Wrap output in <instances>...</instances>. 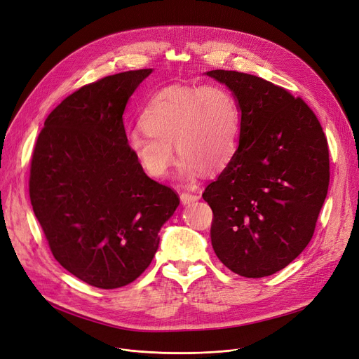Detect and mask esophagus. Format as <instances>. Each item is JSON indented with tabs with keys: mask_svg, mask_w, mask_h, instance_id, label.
<instances>
[{
	"mask_svg": "<svg viewBox=\"0 0 359 359\" xmlns=\"http://www.w3.org/2000/svg\"><path fill=\"white\" fill-rule=\"evenodd\" d=\"M198 199H199L198 195H194V194H189V192L180 195V202H182V205H191V203L196 202Z\"/></svg>",
	"mask_w": 359,
	"mask_h": 359,
	"instance_id": "1",
	"label": "esophagus"
}]
</instances>
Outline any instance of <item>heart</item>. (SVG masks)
I'll list each match as a JSON object with an SVG mask.
<instances>
[{
  "mask_svg": "<svg viewBox=\"0 0 359 359\" xmlns=\"http://www.w3.org/2000/svg\"><path fill=\"white\" fill-rule=\"evenodd\" d=\"M144 129L128 134L126 145L144 172L163 177L183 156L179 175L194 179L218 173L231 161L240 137L241 115L234 94L222 86L167 87L141 115Z\"/></svg>",
  "mask_w": 359,
  "mask_h": 359,
  "instance_id": "obj_1",
  "label": "heart"
}]
</instances>
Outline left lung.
<instances>
[{"label":"left lung","mask_w":359,"mask_h":359,"mask_svg":"<svg viewBox=\"0 0 359 359\" xmlns=\"http://www.w3.org/2000/svg\"><path fill=\"white\" fill-rule=\"evenodd\" d=\"M205 75L238 102V145L202 198L214 212L212 248L234 273L269 276L310 243L329 187V148L313 110L256 75Z\"/></svg>","instance_id":"8db88e82"}]
</instances>
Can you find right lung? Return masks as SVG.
Instances as JSON below:
<instances>
[{"label": "right lung", "instance_id": "right-lung-1", "mask_svg": "<svg viewBox=\"0 0 359 359\" xmlns=\"http://www.w3.org/2000/svg\"><path fill=\"white\" fill-rule=\"evenodd\" d=\"M151 72H119L72 93L50 111L33 151L30 201L52 255L102 290L125 287L148 268L180 203L126 145L125 107Z\"/></svg>", "mask_w": 359, "mask_h": 359}]
</instances>
